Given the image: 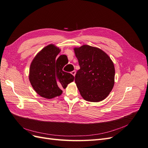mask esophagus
Instances as JSON below:
<instances>
[{
	"label": "esophagus",
	"mask_w": 148,
	"mask_h": 148,
	"mask_svg": "<svg viewBox=\"0 0 148 148\" xmlns=\"http://www.w3.org/2000/svg\"><path fill=\"white\" fill-rule=\"evenodd\" d=\"M71 73L72 74V75L74 76V77H75V74H76V71H75V70L72 71H71Z\"/></svg>",
	"instance_id": "esophagus-1"
}]
</instances>
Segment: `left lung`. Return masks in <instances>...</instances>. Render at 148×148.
<instances>
[{"label": "left lung", "mask_w": 148, "mask_h": 148, "mask_svg": "<svg viewBox=\"0 0 148 148\" xmlns=\"http://www.w3.org/2000/svg\"><path fill=\"white\" fill-rule=\"evenodd\" d=\"M80 69L75 75V83L84 100L97 102L105 99L115 83L112 60L101 49L83 45L73 49Z\"/></svg>", "instance_id": "obj_1"}]
</instances>
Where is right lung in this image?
I'll list each match as a JSON object with an SVG mask.
<instances>
[{"instance_id": "add662e5", "label": "right lung", "mask_w": 148, "mask_h": 148, "mask_svg": "<svg viewBox=\"0 0 148 148\" xmlns=\"http://www.w3.org/2000/svg\"><path fill=\"white\" fill-rule=\"evenodd\" d=\"M60 51L56 45L49 44L37 53L30 65L31 86L40 96L47 99L60 96L62 89L66 88L74 80L72 75L62 70L65 65L62 59L66 56L57 58Z\"/></svg>"}]
</instances>
